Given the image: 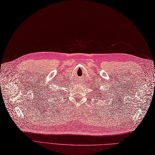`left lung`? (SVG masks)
Instances as JSON below:
<instances>
[{"label": "left lung", "mask_w": 155, "mask_h": 155, "mask_svg": "<svg viewBox=\"0 0 155 155\" xmlns=\"http://www.w3.org/2000/svg\"><path fill=\"white\" fill-rule=\"evenodd\" d=\"M97 91L98 90H97ZM94 94H95V93H94ZM107 95H107V94H106V95H104V93H100L99 91H98V93L97 92V98H100V99H102V98H103V97H107L106 96H107ZM105 96V97H104V96ZM103 99H105V98H103Z\"/></svg>", "instance_id": "8db88e82"}]
</instances>
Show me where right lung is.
Segmentation results:
<instances>
[{
    "label": "right lung",
    "mask_w": 155,
    "mask_h": 155,
    "mask_svg": "<svg viewBox=\"0 0 155 155\" xmlns=\"http://www.w3.org/2000/svg\"><path fill=\"white\" fill-rule=\"evenodd\" d=\"M56 93L57 92H55L54 91V93H52V99H54V98H55V97H57L58 95V94H56ZM56 101V100H55Z\"/></svg>",
    "instance_id": "1"
}]
</instances>
